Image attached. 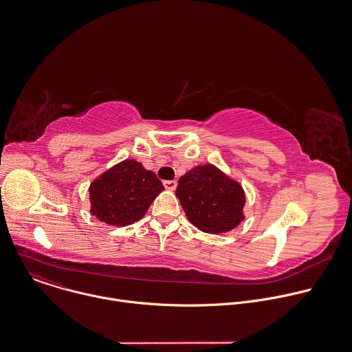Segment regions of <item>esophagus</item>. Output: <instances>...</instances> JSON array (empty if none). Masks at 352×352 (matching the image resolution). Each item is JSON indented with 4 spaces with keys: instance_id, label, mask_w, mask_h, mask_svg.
I'll use <instances>...</instances> for the list:
<instances>
[{
    "instance_id": "obj_1",
    "label": "esophagus",
    "mask_w": 352,
    "mask_h": 352,
    "mask_svg": "<svg viewBox=\"0 0 352 352\" xmlns=\"http://www.w3.org/2000/svg\"><path fill=\"white\" fill-rule=\"evenodd\" d=\"M163 185H164V188L167 189V190H175V188H177V181H164L163 182Z\"/></svg>"
}]
</instances>
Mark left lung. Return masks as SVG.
<instances>
[{
  "label": "left lung",
  "mask_w": 352,
  "mask_h": 352,
  "mask_svg": "<svg viewBox=\"0 0 352 352\" xmlns=\"http://www.w3.org/2000/svg\"><path fill=\"white\" fill-rule=\"evenodd\" d=\"M175 195L190 223L204 233L230 232L244 219L243 186L214 164L196 166L184 174Z\"/></svg>",
  "instance_id": "obj_1"
}]
</instances>
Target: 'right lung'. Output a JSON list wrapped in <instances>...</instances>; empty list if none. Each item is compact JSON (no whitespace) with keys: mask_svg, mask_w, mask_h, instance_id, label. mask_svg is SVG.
I'll return each instance as SVG.
<instances>
[{"mask_svg":"<svg viewBox=\"0 0 352 352\" xmlns=\"http://www.w3.org/2000/svg\"><path fill=\"white\" fill-rule=\"evenodd\" d=\"M162 190L164 186L153 171L126 159L90 184V212L107 225L127 226L146 214Z\"/></svg>","mask_w":352,"mask_h":352,"instance_id":"right-lung-1","label":"right lung"}]
</instances>
